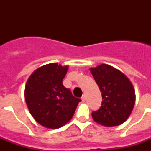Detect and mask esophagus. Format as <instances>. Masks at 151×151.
I'll use <instances>...</instances> for the list:
<instances>
[{
  "label": "esophagus",
  "mask_w": 151,
  "mask_h": 151,
  "mask_svg": "<svg viewBox=\"0 0 151 151\" xmlns=\"http://www.w3.org/2000/svg\"><path fill=\"white\" fill-rule=\"evenodd\" d=\"M82 101H83V102H85V94H84V95L82 97Z\"/></svg>",
  "instance_id": "obj_1"
}]
</instances>
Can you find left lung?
Listing matches in <instances>:
<instances>
[{"instance_id": "8db88e82", "label": "left lung", "mask_w": 151, "mask_h": 151, "mask_svg": "<svg viewBox=\"0 0 151 151\" xmlns=\"http://www.w3.org/2000/svg\"><path fill=\"white\" fill-rule=\"evenodd\" d=\"M90 70L103 100L99 110L92 112V118L104 126L121 125L134 107L135 93L132 84L122 72L107 64H101Z\"/></svg>"}]
</instances>
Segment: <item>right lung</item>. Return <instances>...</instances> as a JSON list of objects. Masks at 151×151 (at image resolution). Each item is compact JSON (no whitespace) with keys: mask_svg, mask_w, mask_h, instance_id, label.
Here are the masks:
<instances>
[{"mask_svg":"<svg viewBox=\"0 0 151 151\" xmlns=\"http://www.w3.org/2000/svg\"><path fill=\"white\" fill-rule=\"evenodd\" d=\"M68 68L47 64L33 72L26 82L25 99L31 115L48 129H59L69 122L82 101L63 85Z\"/></svg>","mask_w":151,"mask_h":151,"instance_id":"1","label":"right lung"}]
</instances>
